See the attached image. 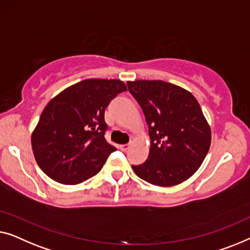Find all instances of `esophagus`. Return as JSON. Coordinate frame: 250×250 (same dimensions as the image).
Here are the masks:
<instances>
[{"mask_svg": "<svg viewBox=\"0 0 250 250\" xmlns=\"http://www.w3.org/2000/svg\"><path fill=\"white\" fill-rule=\"evenodd\" d=\"M129 148V145H119V149L122 150V152H126Z\"/></svg>", "mask_w": 250, "mask_h": 250, "instance_id": "obj_1", "label": "esophagus"}]
</instances>
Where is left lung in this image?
Masks as SVG:
<instances>
[{
  "instance_id": "left-lung-1",
  "label": "left lung",
  "mask_w": 250,
  "mask_h": 250,
  "mask_svg": "<svg viewBox=\"0 0 250 250\" xmlns=\"http://www.w3.org/2000/svg\"><path fill=\"white\" fill-rule=\"evenodd\" d=\"M145 115L150 147L148 159L132 165L149 184L171 187L198 170L210 146V126L198 101L187 89L162 80L126 82Z\"/></svg>"
}]
</instances>
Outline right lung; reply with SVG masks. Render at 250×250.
<instances>
[{"mask_svg": "<svg viewBox=\"0 0 250 250\" xmlns=\"http://www.w3.org/2000/svg\"><path fill=\"white\" fill-rule=\"evenodd\" d=\"M126 90L118 79H86L48 102L31 133L35 160L46 175L77 185L101 171L117 148L105 139L104 111Z\"/></svg>", "mask_w": 250, "mask_h": 250, "instance_id": "add662e5", "label": "right lung"}]
</instances>
